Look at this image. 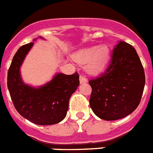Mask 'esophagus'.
Listing matches in <instances>:
<instances>
[{"label":"esophagus","mask_w":153,"mask_h":153,"mask_svg":"<svg viewBox=\"0 0 153 153\" xmlns=\"http://www.w3.org/2000/svg\"><path fill=\"white\" fill-rule=\"evenodd\" d=\"M88 82L86 78H85L83 75H80V83L81 84H83V83H86Z\"/></svg>","instance_id":"34e87169"}]
</instances>
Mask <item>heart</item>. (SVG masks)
Here are the masks:
<instances>
[{"label": "heart", "mask_w": 153, "mask_h": 153, "mask_svg": "<svg viewBox=\"0 0 153 153\" xmlns=\"http://www.w3.org/2000/svg\"><path fill=\"white\" fill-rule=\"evenodd\" d=\"M110 48L107 45L83 48L74 54L77 61L87 63V68L92 73L102 71L110 58Z\"/></svg>", "instance_id": "obj_1"}]
</instances>
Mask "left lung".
<instances>
[{
	"mask_svg": "<svg viewBox=\"0 0 153 153\" xmlns=\"http://www.w3.org/2000/svg\"><path fill=\"white\" fill-rule=\"evenodd\" d=\"M88 83L92 89L89 104L98 117L115 120L131 114L139 104L146 83L135 49L120 41L114 48L106 71Z\"/></svg>",
	"mask_w": 153,
	"mask_h": 153,
	"instance_id": "8db88e82",
	"label": "left lung"
}]
</instances>
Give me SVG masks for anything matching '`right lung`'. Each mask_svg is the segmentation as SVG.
<instances>
[{"label":"right lung","instance_id":"obj_1","mask_svg":"<svg viewBox=\"0 0 153 153\" xmlns=\"http://www.w3.org/2000/svg\"><path fill=\"white\" fill-rule=\"evenodd\" d=\"M33 44L24 45L14 56L7 72V88L15 109L23 117L39 125L57 124L66 117L69 99L79 85V75L57 73L41 86L25 84L20 68Z\"/></svg>","mask_w":153,"mask_h":153}]
</instances>
